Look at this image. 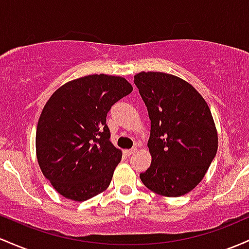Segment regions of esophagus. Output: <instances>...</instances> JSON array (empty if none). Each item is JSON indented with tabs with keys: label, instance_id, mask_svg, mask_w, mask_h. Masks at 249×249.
<instances>
[{
	"label": "esophagus",
	"instance_id": "34e87169",
	"mask_svg": "<svg viewBox=\"0 0 249 249\" xmlns=\"http://www.w3.org/2000/svg\"><path fill=\"white\" fill-rule=\"evenodd\" d=\"M136 148L135 147H133V148H130V149H127V150H124V154L127 155V156H129V155H132V154H134V153L136 152Z\"/></svg>",
	"mask_w": 249,
	"mask_h": 249
}]
</instances>
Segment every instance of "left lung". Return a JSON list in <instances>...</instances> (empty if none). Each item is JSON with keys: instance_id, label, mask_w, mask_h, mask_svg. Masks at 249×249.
Returning <instances> with one entry per match:
<instances>
[{"instance_id": "obj_1", "label": "left lung", "mask_w": 249, "mask_h": 249, "mask_svg": "<svg viewBox=\"0 0 249 249\" xmlns=\"http://www.w3.org/2000/svg\"><path fill=\"white\" fill-rule=\"evenodd\" d=\"M134 83L150 120L152 163L142 183L167 197L185 195L201 182L217 152V132L207 102L191 83L160 71H141Z\"/></svg>"}]
</instances>
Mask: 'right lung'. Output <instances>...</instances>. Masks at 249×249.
I'll list each match as a JSON object with an SVG mask.
<instances>
[{"instance_id":"right-lung-1","label":"right lung","mask_w":249,"mask_h":249,"mask_svg":"<svg viewBox=\"0 0 249 249\" xmlns=\"http://www.w3.org/2000/svg\"><path fill=\"white\" fill-rule=\"evenodd\" d=\"M124 77L94 74L64 83L44 105L36 129L38 166L67 199L86 201L108 188L122 152L110 142L107 113L130 94Z\"/></svg>"}]
</instances>
